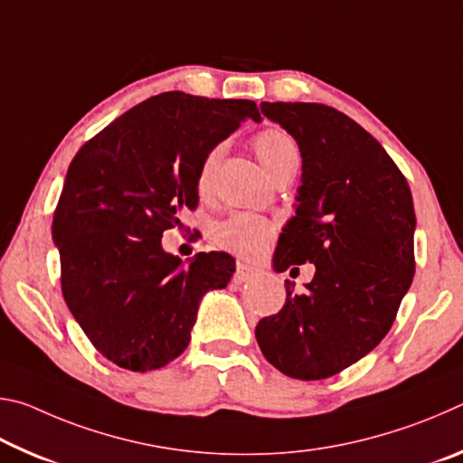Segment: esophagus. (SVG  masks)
<instances>
[{
	"instance_id": "esophagus-1",
	"label": "esophagus",
	"mask_w": 463,
	"mask_h": 463,
	"mask_svg": "<svg viewBox=\"0 0 463 463\" xmlns=\"http://www.w3.org/2000/svg\"><path fill=\"white\" fill-rule=\"evenodd\" d=\"M255 276V269L250 268V265H245V263H237V271H234L232 279L237 281V284H242V281H247Z\"/></svg>"
}]
</instances>
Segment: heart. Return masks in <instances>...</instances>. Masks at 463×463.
Wrapping results in <instances>:
<instances>
[{"label": "heart", "instance_id": "b5f03b06", "mask_svg": "<svg viewBox=\"0 0 463 463\" xmlns=\"http://www.w3.org/2000/svg\"><path fill=\"white\" fill-rule=\"evenodd\" d=\"M253 148L255 155L260 156L261 165L268 169V174L273 179L284 174V171L300 165V148H298V143L286 130H261L253 140ZM222 153L224 146L216 145L203 155L198 169V192L202 195H206L210 187H213L216 167L222 159ZM271 239L273 224L268 218L247 213H234L226 216L224 221L216 222L213 229V241L218 247L231 250L234 255L247 257V260L261 255L268 249Z\"/></svg>", "mask_w": 463, "mask_h": 463}]
</instances>
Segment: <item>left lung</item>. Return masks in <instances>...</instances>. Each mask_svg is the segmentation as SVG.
Segmentation results:
<instances>
[{"label":"left lung","mask_w":463,"mask_h":463,"mask_svg":"<svg viewBox=\"0 0 463 463\" xmlns=\"http://www.w3.org/2000/svg\"><path fill=\"white\" fill-rule=\"evenodd\" d=\"M296 138L302 185L273 268L315 263L307 292L286 281V304L255 328L268 362L296 380H325L388 335L414 276V206L401 169L339 109L261 101ZM292 269V271H294Z\"/></svg>","instance_id":"1"}]
</instances>
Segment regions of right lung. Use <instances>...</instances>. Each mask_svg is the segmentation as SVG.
Wrapping results in <instances>:
<instances>
[{
	"label": "right lung",
	"mask_w": 463,
	"mask_h": 463,
	"mask_svg": "<svg viewBox=\"0 0 463 463\" xmlns=\"http://www.w3.org/2000/svg\"><path fill=\"white\" fill-rule=\"evenodd\" d=\"M261 114L250 99L165 91L88 140L69 165L52 216L61 289L93 347L130 372L184 354L202 296L229 284L234 260L198 253L187 268L161 247L198 206L210 148Z\"/></svg>",
	"instance_id": "right-lung-1"
}]
</instances>
